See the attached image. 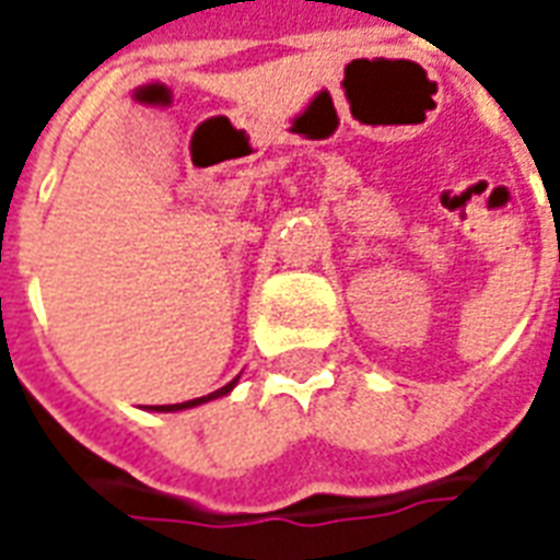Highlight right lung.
Returning <instances> with one entry per match:
<instances>
[{
	"instance_id": "right-lung-1",
	"label": "right lung",
	"mask_w": 560,
	"mask_h": 560,
	"mask_svg": "<svg viewBox=\"0 0 560 560\" xmlns=\"http://www.w3.org/2000/svg\"><path fill=\"white\" fill-rule=\"evenodd\" d=\"M236 381L240 377H233L231 384H224L221 389H215V393H209V396H200V399H191V401H183V405H155L152 411H185V408H197V405H203V401H212L219 399V396H228L233 387H236Z\"/></svg>"
}]
</instances>
